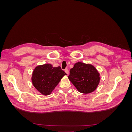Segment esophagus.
<instances>
[{
  "mask_svg": "<svg viewBox=\"0 0 132 132\" xmlns=\"http://www.w3.org/2000/svg\"><path fill=\"white\" fill-rule=\"evenodd\" d=\"M64 71H65V72L67 73V75L69 74V70L68 69H65L64 70Z\"/></svg>",
  "mask_w": 132,
  "mask_h": 132,
  "instance_id": "esophagus-1",
  "label": "esophagus"
}]
</instances>
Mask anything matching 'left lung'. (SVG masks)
<instances>
[{"mask_svg":"<svg viewBox=\"0 0 132 132\" xmlns=\"http://www.w3.org/2000/svg\"><path fill=\"white\" fill-rule=\"evenodd\" d=\"M69 80L81 93L89 94L94 91L100 82V74L90 64L78 62L70 70Z\"/></svg>","mask_w":132,"mask_h":132,"instance_id":"left-lung-1","label":"left lung"}]
</instances>
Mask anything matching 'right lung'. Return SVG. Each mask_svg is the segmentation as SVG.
<instances>
[{
    "instance_id": "right-lung-1",
    "label": "right lung",
    "mask_w": 132,
    "mask_h": 132,
    "mask_svg": "<svg viewBox=\"0 0 132 132\" xmlns=\"http://www.w3.org/2000/svg\"><path fill=\"white\" fill-rule=\"evenodd\" d=\"M65 75L60 67H53L51 64H45L35 68L31 79L33 85L39 93L48 95Z\"/></svg>"
}]
</instances>
